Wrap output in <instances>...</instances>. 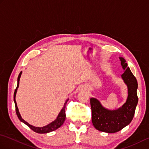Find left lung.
<instances>
[{
  "label": "left lung",
  "instance_id": "1",
  "mask_svg": "<svg viewBox=\"0 0 149 149\" xmlns=\"http://www.w3.org/2000/svg\"><path fill=\"white\" fill-rule=\"evenodd\" d=\"M119 58L124 70L122 78L128 89V97L125 103L118 109L109 110L103 107L99 100L95 98L90 99L93 125L97 130L107 133H115L122 130L131 122L138 102L136 79L127 66L125 60L122 57Z\"/></svg>",
  "mask_w": 149,
  "mask_h": 149
}]
</instances>
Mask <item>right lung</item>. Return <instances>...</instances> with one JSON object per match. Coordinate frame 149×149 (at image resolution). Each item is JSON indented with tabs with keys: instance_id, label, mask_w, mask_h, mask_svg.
I'll return each instance as SVG.
<instances>
[{
	"instance_id": "1",
	"label": "right lung",
	"mask_w": 149,
	"mask_h": 149,
	"mask_svg": "<svg viewBox=\"0 0 149 149\" xmlns=\"http://www.w3.org/2000/svg\"><path fill=\"white\" fill-rule=\"evenodd\" d=\"M21 75H22V72H20V73L18 75V79H17V88L15 89V92H14V102H15V110H16V113H17V116L19 118V120H20L21 122H24L25 124H26L28 127L32 129L33 131L37 132V133H40V134L47 133V132L54 131L56 130V129H58V128H59L63 124V123H64L65 120V118H66L65 107H66V103H67L68 100V99L66 100V102L64 104V106H63L62 109L61 110V111L59 112L58 116H57L56 119L55 120H54V121L52 122L51 123H50L49 124L45 126H43V127H34V126H33L32 125H30L29 123H27L26 121H25L24 119H22L20 114V113H19L17 102H16V100H15L16 94H17V89L18 88V86H19V81H20V78L21 77Z\"/></svg>"
}]
</instances>
